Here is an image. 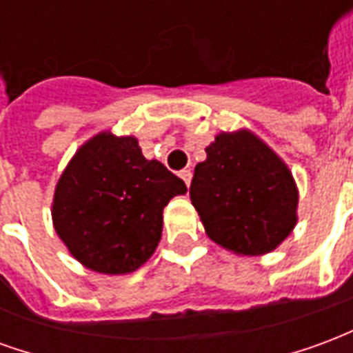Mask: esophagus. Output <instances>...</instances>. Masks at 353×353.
<instances>
[{"label": "esophagus", "mask_w": 353, "mask_h": 353, "mask_svg": "<svg viewBox=\"0 0 353 353\" xmlns=\"http://www.w3.org/2000/svg\"><path fill=\"white\" fill-rule=\"evenodd\" d=\"M179 176H181V179H183L185 183H187V187L191 185V179H192V172H191V170H183V172H181Z\"/></svg>", "instance_id": "esophagus-1"}]
</instances>
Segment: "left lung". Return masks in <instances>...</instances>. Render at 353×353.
I'll return each mask as SVG.
<instances>
[{
	"label": "left lung",
	"mask_w": 353,
	"mask_h": 353,
	"mask_svg": "<svg viewBox=\"0 0 353 353\" xmlns=\"http://www.w3.org/2000/svg\"><path fill=\"white\" fill-rule=\"evenodd\" d=\"M191 202L206 234L236 255H265L296 225V191L288 164L253 132H221L191 181Z\"/></svg>",
	"instance_id": "8db88e82"
}]
</instances>
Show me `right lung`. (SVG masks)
<instances>
[{
    "label": "right lung",
    "instance_id": "1",
    "mask_svg": "<svg viewBox=\"0 0 353 353\" xmlns=\"http://www.w3.org/2000/svg\"><path fill=\"white\" fill-rule=\"evenodd\" d=\"M183 179L147 161L134 136L100 132L77 149L58 179L54 230L81 265L130 274L157 250L162 210L185 194Z\"/></svg>",
    "mask_w": 353,
    "mask_h": 353
}]
</instances>
